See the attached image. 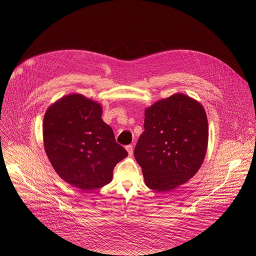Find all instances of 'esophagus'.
<instances>
[{
    "label": "esophagus",
    "mask_w": 256,
    "mask_h": 256,
    "mask_svg": "<svg viewBox=\"0 0 256 256\" xmlns=\"http://www.w3.org/2000/svg\"><path fill=\"white\" fill-rule=\"evenodd\" d=\"M126 150H127L128 154H129V156H131L133 154V146L132 145H128V146H126Z\"/></svg>",
    "instance_id": "obj_1"
}]
</instances>
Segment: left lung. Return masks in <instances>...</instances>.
<instances>
[{
	"label": "left lung",
	"instance_id": "8db88e82",
	"mask_svg": "<svg viewBox=\"0 0 256 256\" xmlns=\"http://www.w3.org/2000/svg\"><path fill=\"white\" fill-rule=\"evenodd\" d=\"M144 121L134 156L148 188L172 191L202 166L209 137L206 112L194 98L174 94L148 108Z\"/></svg>",
	"mask_w": 256,
	"mask_h": 256
}]
</instances>
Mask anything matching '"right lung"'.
<instances>
[{
    "label": "right lung",
    "mask_w": 256,
    "mask_h": 256,
    "mask_svg": "<svg viewBox=\"0 0 256 256\" xmlns=\"http://www.w3.org/2000/svg\"><path fill=\"white\" fill-rule=\"evenodd\" d=\"M102 114L98 102L72 94L51 104L44 115V148L53 168L84 191L108 184L116 164L128 156Z\"/></svg>",
    "instance_id": "add662e5"
}]
</instances>
